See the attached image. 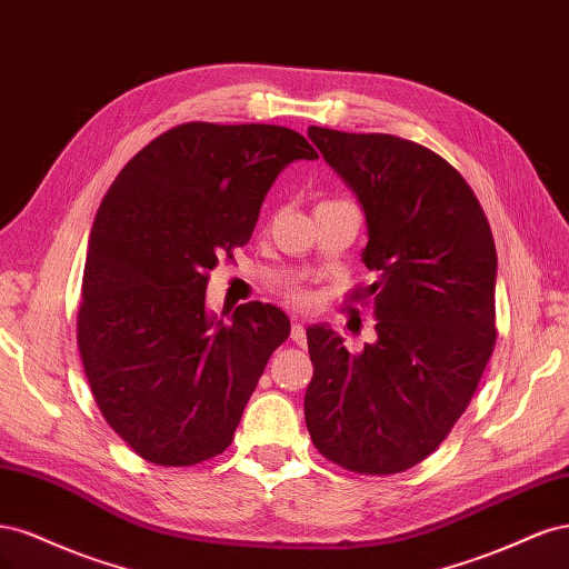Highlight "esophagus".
<instances>
[{"label": "esophagus", "instance_id": "34e87169", "mask_svg": "<svg viewBox=\"0 0 569 569\" xmlns=\"http://www.w3.org/2000/svg\"><path fill=\"white\" fill-rule=\"evenodd\" d=\"M291 341H295L297 347H303V343H306V327L297 318H295V322H291Z\"/></svg>", "mask_w": 569, "mask_h": 569}]
</instances>
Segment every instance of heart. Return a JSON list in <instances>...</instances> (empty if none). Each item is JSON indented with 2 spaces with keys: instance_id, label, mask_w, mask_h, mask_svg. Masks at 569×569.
I'll return each instance as SVG.
<instances>
[{
  "instance_id": "1",
  "label": "heart",
  "mask_w": 569,
  "mask_h": 569,
  "mask_svg": "<svg viewBox=\"0 0 569 569\" xmlns=\"http://www.w3.org/2000/svg\"><path fill=\"white\" fill-rule=\"evenodd\" d=\"M289 301H291V303H297V306H306L308 301H311V295H308L306 289L297 287V289H291V291H289Z\"/></svg>"
}]
</instances>
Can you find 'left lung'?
I'll use <instances>...</instances> for the list:
<instances>
[{
  "instance_id": "obj_1",
  "label": "left lung",
  "mask_w": 569,
  "mask_h": 569,
  "mask_svg": "<svg viewBox=\"0 0 569 569\" xmlns=\"http://www.w3.org/2000/svg\"><path fill=\"white\" fill-rule=\"evenodd\" d=\"M308 137L366 211L377 280L351 301L372 308L377 341L351 353L332 330H306V427L339 468L396 475L449 437L493 353V234L472 187L432 149L385 132L313 126Z\"/></svg>"
}]
</instances>
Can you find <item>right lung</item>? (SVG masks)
<instances>
[{"instance_id":"1","label":"right lung","mask_w":569,"mask_h":569,"mask_svg":"<svg viewBox=\"0 0 569 569\" xmlns=\"http://www.w3.org/2000/svg\"><path fill=\"white\" fill-rule=\"evenodd\" d=\"M318 159L282 126L182 123L120 170L94 218L78 306V349L101 416L147 462L216 458L289 337L270 303L206 313L218 258L244 247L280 170Z\"/></svg>"}]
</instances>
